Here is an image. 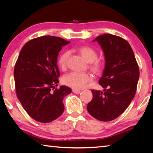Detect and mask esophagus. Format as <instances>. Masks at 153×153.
I'll return each mask as SVG.
<instances>
[{
  "mask_svg": "<svg viewBox=\"0 0 153 153\" xmlns=\"http://www.w3.org/2000/svg\"><path fill=\"white\" fill-rule=\"evenodd\" d=\"M72 91L75 94H79L80 93V91L79 90H77V89H73Z\"/></svg>",
  "mask_w": 153,
  "mask_h": 153,
  "instance_id": "1",
  "label": "esophagus"
}]
</instances>
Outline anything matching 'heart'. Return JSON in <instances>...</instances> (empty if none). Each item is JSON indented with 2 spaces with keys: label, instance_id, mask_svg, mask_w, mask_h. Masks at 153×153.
<instances>
[{
  "label": "heart",
  "instance_id": "b5f03b06",
  "mask_svg": "<svg viewBox=\"0 0 153 153\" xmlns=\"http://www.w3.org/2000/svg\"><path fill=\"white\" fill-rule=\"evenodd\" d=\"M79 53L89 63H92L91 69L95 71H99L102 68V65L99 61L96 60L98 57V54L90 47H82L78 49ZM70 53L68 51L62 54L58 60V64L62 70H65L67 67ZM91 80V76L89 74L72 71L66 75L63 78V83L65 85L70 87L74 89H81L85 87L87 83Z\"/></svg>",
  "mask_w": 153,
  "mask_h": 153
}]
</instances>
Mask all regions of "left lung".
I'll use <instances>...</instances> for the list:
<instances>
[{
	"label": "left lung",
	"instance_id": "obj_1",
	"mask_svg": "<svg viewBox=\"0 0 153 153\" xmlns=\"http://www.w3.org/2000/svg\"><path fill=\"white\" fill-rule=\"evenodd\" d=\"M103 51L105 66L99 83L104 89L91 90L93 99L87 111L100 121L116 119L134 99L139 78V70L130 45L123 38L105 33L97 37Z\"/></svg>",
	"mask_w": 153,
	"mask_h": 153
}]
</instances>
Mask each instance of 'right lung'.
<instances>
[{
  "mask_svg": "<svg viewBox=\"0 0 153 153\" xmlns=\"http://www.w3.org/2000/svg\"><path fill=\"white\" fill-rule=\"evenodd\" d=\"M60 37L42 36L24 45L15 64L16 91L23 108L37 122L48 123L62 115L64 97L71 93L66 86H58L60 71L57 58L64 45Z\"/></svg>",
  "mask_w": 153,
  "mask_h": 153,
  "instance_id": "right-lung-1",
  "label": "right lung"
}]
</instances>
